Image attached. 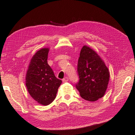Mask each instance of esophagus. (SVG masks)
I'll list each match as a JSON object with an SVG mask.
<instances>
[{"instance_id": "34e87169", "label": "esophagus", "mask_w": 135, "mask_h": 135, "mask_svg": "<svg viewBox=\"0 0 135 135\" xmlns=\"http://www.w3.org/2000/svg\"><path fill=\"white\" fill-rule=\"evenodd\" d=\"M68 78L67 76H66V77H65V78H64L62 79V82H67V81H68Z\"/></svg>"}]
</instances>
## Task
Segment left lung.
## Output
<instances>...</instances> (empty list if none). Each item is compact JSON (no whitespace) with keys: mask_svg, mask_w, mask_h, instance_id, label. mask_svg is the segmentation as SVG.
<instances>
[{"mask_svg":"<svg viewBox=\"0 0 135 135\" xmlns=\"http://www.w3.org/2000/svg\"><path fill=\"white\" fill-rule=\"evenodd\" d=\"M77 72L79 79L75 86L82 98L95 102L104 96L110 79L108 69L98 54L86 46L81 50Z\"/></svg>","mask_w":135,"mask_h":135,"instance_id":"1","label":"left lung"}]
</instances>
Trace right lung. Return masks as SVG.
Instances as JSON below:
<instances>
[{"label": "right lung", "mask_w": 135, "mask_h": 135, "mask_svg": "<svg viewBox=\"0 0 135 135\" xmlns=\"http://www.w3.org/2000/svg\"><path fill=\"white\" fill-rule=\"evenodd\" d=\"M48 53V48L37 51L31 60L25 78V84L30 95L44 105L52 103L62 82L56 78L47 64Z\"/></svg>", "instance_id": "1"}]
</instances>
